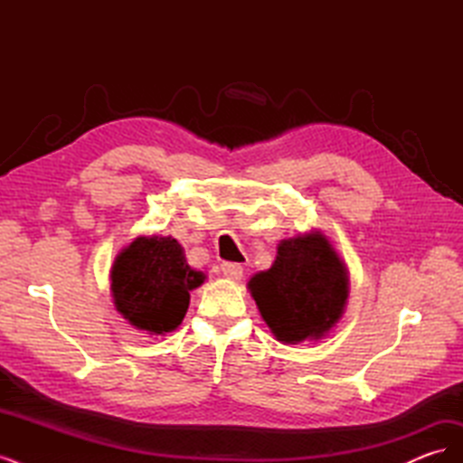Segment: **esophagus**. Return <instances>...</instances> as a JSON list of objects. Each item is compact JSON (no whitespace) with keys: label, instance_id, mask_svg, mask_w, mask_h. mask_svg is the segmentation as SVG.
<instances>
[{"label":"esophagus","instance_id":"obj_1","mask_svg":"<svg viewBox=\"0 0 463 463\" xmlns=\"http://www.w3.org/2000/svg\"><path fill=\"white\" fill-rule=\"evenodd\" d=\"M222 274L230 279H241L243 276V266L237 262H223L222 264Z\"/></svg>","mask_w":463,"mask_h":463}]
</instances>
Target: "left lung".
Returning <instances> with one entry per match:
<instances>
[{
    "mask_svg": "<svg viewBox=\"0 0 463 463\" xmlns=\"http://www.w3.org/2000/svg\"><path fill=\"white\" fill-rule=\"evenodd\" d=\"M347 269L326 235L309 232L279 241L269 270L249 279L260 317L282 344L320 340L344 315Z\"/></svg>",
    "mask_w": 463,
    "mask_h": 463,
    "instance_id": "8db88e82",
    "label": "left lung"
}]
</instances>
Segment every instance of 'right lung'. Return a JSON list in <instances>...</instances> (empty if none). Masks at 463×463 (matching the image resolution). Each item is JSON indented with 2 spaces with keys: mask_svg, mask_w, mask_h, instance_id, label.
I'll list each match as a JSON object with an SVG mask.
<instances>
[{
  "mask_svg": "<svg viewBox=\"0 0 463 463\" xmlns=\"http://www.w3.org/2000/svg\"><path fill=\"white\" fill-rule=\"evenodd\" d=\"M174 237H137L111 266L116 309L137 330L162 335L175 330L189 309V291L204 282Z\"/></svg>",
  "mask_w": 463,
  "mask_h": 463,
  "instance_id": "1",
  "label": "right lung"
}]
</instances>
